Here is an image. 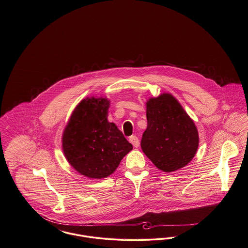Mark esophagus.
<instances>
[{
	"label": "esophagus",
	"mask_w": 248,
	"mask_h": 248,
	"mask_svg": "<svg viewBox=\"0 0 248 248\" xmlns=\"http://www.w3.org/2000/svg\"><path fill=\"white\" fill-rule=\"evenodd\" d=\"M129 141L133 144V146L135 147V148H138L139 146H140V140H139V138L137 137V136H131L129 138Z\"/></svg>",
	"instance_id": "34e87169"
}]
</instances>
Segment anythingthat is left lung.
<instances>
[{"label": "left lung", "mask_w": 248, "mask_h": 248, "mask_svg": "<svg viewBox=\"0 0 248 248\" xmlns=\"http://www.w3.org/2000/svg\"><path fill=\"white\" fill-rule=\"evenodd\" d=\"M147 129L143 153L160 170L170 173L188 165L197 152L198 131L187 112L170 94L147 101Z\"/></svg>", "instance_id": "obj_1"}]
</instances>
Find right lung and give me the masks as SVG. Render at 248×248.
<instances>
[{"mask_svg": "<svg viewBox=\"0 0 248 248\" xmlns=\"http://www.w3.org/2000/svg\"><path fill=\"white\" fill-rule=\"evenodd\" d=\"M108 107L106 97L83 99L63 132L62 148L67 161L90 178L111 175L133 149L117 126L108 121Z\"/></svg>", "mask_w": 248, "mask_h": 248, "instance_id": "obj_1", "label": "right lung"}]
</instances>
